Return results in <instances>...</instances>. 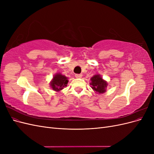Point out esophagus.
Here are the masks:
<instances>
[{"label":"esophagus","mask_w":154,"mask_h":154,"mask_svg":"<svg viewBox=\"0 0 154 154\" xmlns=\"http://www.w3.org/2000/svg\"><path fill=\"white\" fill-rule=\"evenodd\" d=\"M75 77L77 78H81L82 77V74H76Z\"/></svg>","instance_id":"esophagus-1"}]
</instances>
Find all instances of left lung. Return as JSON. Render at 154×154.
<instances>
[{
  "instance_id": "1",
  "label": "left lung",
  "mask_w": 154,
  "mask_h": 154,
  "mask_svg": "<svg viewBox=\"0 0 154 154\" xmlns=\"http://www.w3.org/2000/svg\"><path fill=\"white\" fill-rule=\"evenodd\" d=\"M92 88L98 93H103L106 91L105 88L107 86V83L104 81L99 74H97L91 78Z\"/></svg>"
}]
</instances>
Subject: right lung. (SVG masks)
<instances>
[{
    "instance_id": "1",
    "label": "right lung",
    "mask_w": 154,
    "mask_h": 154,
    "mask_svg": "<svg viewBox=\"0 0 154 154\" xmlns=\"http://www.w3.org/2000/svg\"><path fill=\"white\" fill-rule=\"evenodd\" d=\"M67 78L61 74H57L54 75L52 82H51V86L55 91H60L66 87L68 83Z\"/></svg>"
}]
</instances>
